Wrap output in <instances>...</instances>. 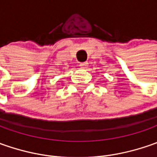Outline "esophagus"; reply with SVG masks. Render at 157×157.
Segmentation results:
<instances>
[{
    "label": "esophagus",
    "mask_w": 157,
    "mask_h": 157,
    "mask_svg": "<svg viewBox=\"0 0 157 157\" xmlns=\"http://www.w3.org/2000/svg\"><path fill=\"white\" fill-rule=\"evenodd\" d=\"M80 66H81V68H83V69H86V68H87L88 63H87V62H85V63H80Z\"/></svg>",
    "instance_id": "1"
}]
</instances>
